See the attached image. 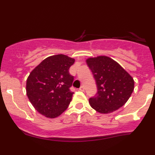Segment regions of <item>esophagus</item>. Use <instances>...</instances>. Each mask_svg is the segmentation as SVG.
Here are the masks:
<instances>
[{
	"label": "esophagus",
	"mask_w": 155,
	"mask_h": 155,
	"mask_svg": "<svg viewBox=\"0 0 155 155\" xmlns=\"http://www.w3.org/2000/svg\"><path fill=\"white\" fill-rule=\"evenodd\" d=\"M79 90H80V91H81V92L84 91V86H81V87L79 88Z\"/></svg>",
	"instance_id": "esophagus-1"
}]
</instances>
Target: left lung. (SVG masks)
I'll return each instance as SVG.
<instances>
[{
  "instance_id": "obj_1",
  "label": "left lung",
  "mask_w": 155,
  "mask_h": 155,
  "mask_svg": "<svg viewBox=\"0 0 155 155\" xmlns=\"http://www.w3.org/2000/svg\"><path fill=\"white\" fill-rule=\"evenodd\" d=\"M86 62L97 88L96 95L89 100L90 106L101 114H109L124 106L134 90L132 76L109 57L90 58Z\"/></svg>"
}]
</instances>
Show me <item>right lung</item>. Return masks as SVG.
Here are the masks:
<instances>
[{"mask_svg":"<svg viewBox=\"0 0 155 155\" xmlns=\"http://www.w3.org/2000/svg\"><path fill=\"white\" fill-rule=\"evenodd\" d=\"M74 62L67 55H52L31 72L26 81L27 95L41 114L52 119L67 109L74 94L69 89L74 76L68 70Z\"/></svg>","mask_w":155,"mask_h":155,"instance_id":"1","label":"right lung"}]
</instances>
